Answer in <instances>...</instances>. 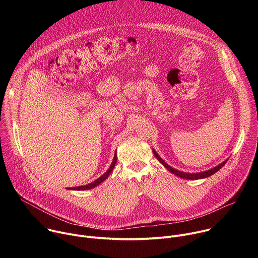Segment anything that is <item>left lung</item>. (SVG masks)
<instances>
[{"instance_id": "8db88e82", "label": "left lung", "mask_w": 258, "mask_h": 258, "mask_svg": "<svg viewBox=\"0 0 258 258\" xmlns=\"http://www.w3.org/2000/svg\"><path fill=\"white\" fill-rule=\"evenodd\" d=\"M153 153H154V155H155V157L158 159V161L168 170V171H170L171 173H173L174 175H176V176H179V177H181V178H185V179H200V178H205V177H208V176H210V175H212L213 173H215L216 171H218L220 168H222L226 163H227V161H228V159L227 160H225L224 162H222L220 164H218L217 166H215V167H213V168H211V169H209V170H206V171H202V172H196V173H190V172H183V171H179V170H177V169H174V168H172L171 166H169L157 153H156V151L155 150H153Z\"/></svg>"}]
</instances>
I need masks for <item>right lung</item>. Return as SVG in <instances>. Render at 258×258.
I'll list each match as a JSON object with an SVG mask.
<instances>
[{"instance_id":"add662e5","label":"right lung","mask_w":258,"mask_h":258,"mask_svg":"<svg viewBox=\"0 0 258 258\" xmlns=\"http://www.w3.org/2000/svg\"><path fill=\"white\" fill-rule=\"evenodd\" d=\"M116 160H117V155H116V151H115L114 158H113V161H112L111 165H110V167L107 169V171H106L103 175H101L99 178H97V179H96V180H94L93 182L88 183V185H86V186H80V187H76V188H71L70 190L82 191V190H90V189H93V188L97 187L98 185H100V183H101L102 181H104V180L109 176V174H110V173H111V171L113 170V168H114V166H115V164H116Z\"/></svg>"}]
</instances>
